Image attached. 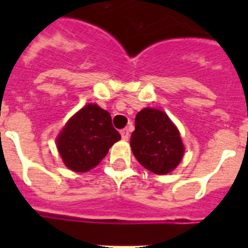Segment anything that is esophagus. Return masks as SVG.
<instances>
[{"label": "esophagus", "mask_w": 248, "mask_h": 248, "mask_svg": "<svg viewBox=\"0 0 248 248\" xmlns=\"http://www.w3.org/2000/svg\"><path fill=\"white\" fill-rule=\"evenodd\" d=\"M120 135H122L123 140H128L129 137H130V129L128 128L123 129V130L120 131Z\"/></svg>", "instance_id": "1"}]
</instances>
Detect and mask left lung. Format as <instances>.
I'll return each mask as SVG.
<instances>
[{"instance_id": "left-lung-1", "label": "left lung", "mask_w": 248, "mask_h": 248, "mask_svg": "<svg viewBox=\"0 0 248 248\" xmlns=\"http://www.w3.org/2000/svg\"><path fill=\"white\" fill-rule=\"evenodd\" d=\"M130 146L140 165L157 175L171 172L185 151L174 123L166 113L153 108H144L137 114Z\"/></svg>"}]
</instances>
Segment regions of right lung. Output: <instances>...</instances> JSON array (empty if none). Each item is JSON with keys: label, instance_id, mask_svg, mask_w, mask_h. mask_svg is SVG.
<instances>
[{"label": "right lung", "instance_id": "obj_1", "mask_svg": "<svg viewBox=\"0 0 248 248\" xmlns=\"http://www.w3.org/2000/svg\"><path fill=\"white\" fill-rule=\"evenodd\" d=\"M120 140L111 124L110 114L97 104H87L68 120L57 137V148L63 163L76 172L89 171Z\"/></svg>", "mask_w": 248, "mask_h": 248}]
</instances>
